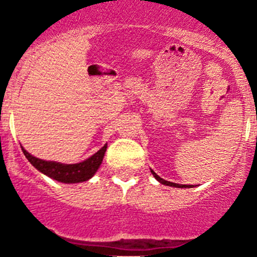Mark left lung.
Wrapping results in <instances>:
<instances>
[{"label":"left lung","instance_id":"left-lung-1","mask_svg":"<svg viewBox=\"0 0 257 257\" xmlns=\"http://www.w3.org/2000/svg\"><path fill=\"white\" fill-rule=\"evenodd\" d=\"M152 174L154 175V178H156L157 180L160 181V183L165 184V185H169V187H176V188H185V187H187V185H181V184H175V183H171V181H166L165 179H161L160 176H158V175H157L156 172L153 171V170H152ZM189 187H190V185H189Z\"/></svg>","mask_w":257,"mask_h":257}]
</instances>
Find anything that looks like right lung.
Wrapping results in <instances>:
<instances>
[{
    "label": "right lung",
    "mask_w": 257,
    "mask_h": 257,
    "mask_svg": "<svg viewBox=\"0 0 257 257\" xmlns=\"http://www.w3.org/2000/svg\"><path fill=\"white\" fill-rule=\"evenodd\" d=\"M22 151L24 156L27 157V160L35 166L38 171L47 175L49 178L54 179V180L60 181V183L72 184L86 181L94 176V174L97 171V169L100 167L101 162H103L104 154H105L106 151V144L100 151H97L94 156H91L83 162L76 163V165H63V163L38 160L32 154H29L24 148H22Z\"/></svg>",
    "instance_id": "add662e5"
}]
</instances>
